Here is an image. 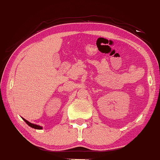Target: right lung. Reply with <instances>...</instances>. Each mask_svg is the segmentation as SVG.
Returning a JSON list of instances; mask_svg holds the SVG:
<instances>
[{
	"mask_svg": "<svg viewBox=\"0 0 160 160\" xmlns=\"http://www.w3.org/2000/svg\"><path fill=\"white\" fill-rule=\"evenodd\" d=\"M23 120L25 121V122H26L27 124H28V126H30V127H32V128H34V129H41L42 127H40V126H38V125H35V124H33V123H31L30 122H28V120H26L25 119L23 118Z\"/></svg>",
	"mask_w": 160,
	"mask_h": 160,
	"instance_id": "right-lung-1",
	"label": "right lung"
}]
</instances>
